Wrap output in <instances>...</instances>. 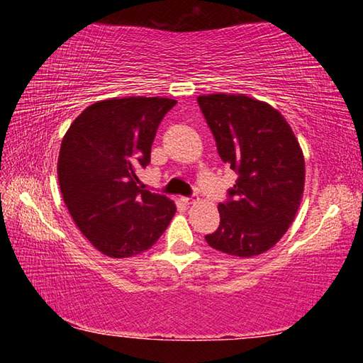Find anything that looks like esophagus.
Returning a JSON list of instances; mask_svg holds the SVG:
<instances>
[{
  "label": "esophagus",
  "instance_id": "obj_1",
  "mask_svg": "<svg viewBox=\"0 0 363 363\" xmlns=\"http://www.w3.org/2000/svg\"><path fill=\"white\" fill-rule=\"evenodd\" d=\"M182 203H186V205H194L195 203V199L194 196H182Z\"/></svg>",
  "mask_w": 363,
  "mask_h": 363
}]
</instances>
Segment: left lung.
<instances>
[{
    "label": "left lung",
    "mask_w": 363,
    "mask_h": 363,
    "mask_svg": "<svg viewBox=\"0 0 363 363\" xmlns=\"http://www.w3.org/2000/svg\"><path fill=\"white\" fill-rule=\"evenodd\" d=\"M220 160L238 173L220 223L206 235L211 248L251 257L274 247L296 218L304 194L303 149L285 116L245 94L199 96Z\"/></svg>",
    "instance_id": "8db88e82"
}]
</instances>
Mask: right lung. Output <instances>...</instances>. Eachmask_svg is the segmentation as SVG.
<instances>
[{
    "instance_id": "obj_1",
    "label": "right lung",
    "mask_w": 363,
    "mask_h": 363,
    "mask_svg": "<svg viewBox=\"0 0 363 363\" xmlns=\"http://www.w3.org/2000/svg\"><path fill=\"white\" fill-rule=\"evenodd\" d=\"M176 106L168 97H112L91 104L67 130L57 177L64 203L89 243L108 257L144 253L176 213L168 196L144 190L157 128Z\"/></svg>"
}]
</instances>
